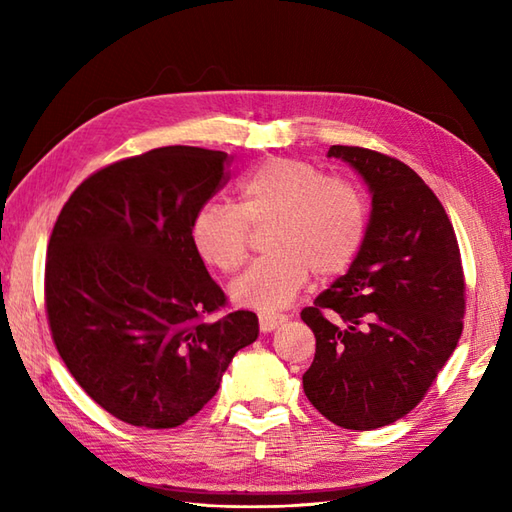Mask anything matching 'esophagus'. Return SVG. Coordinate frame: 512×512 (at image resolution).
<instances>
[{"label": "esophagus", "mask_w": 512, "mask_h": 512, "mask_svg": "<svg viewBox=\"0 0 512 512\" xmlns=\"http://www.w3.org/2000/svg\"><path fill=\"white\" fill-rule=\"evenodd\" d=\"M286 321V314H259V330L273 332L277 325Z\"/></svg>", "instance_id": "1"}]
</instances>
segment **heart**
<instances>
[{
	"label": "heart",
	"instance_id": "1",
	"mask_svg": "<svg viewBox=\"0 0 512 512\" xmlns=\"http://www.w3.org/2000/svg\"><path fill=\"white\" fill-rule=\"evenodd\" d=\"M273 222L259 259L231 284L237 306L275 312L290 306L319 277L345 273L361 253L367 204L361 189L328 178L312 162L268 158L239 182V206L209 202L195 213L191 242L206 264L233 273L248 255L251 226Z\"/></svg>",
	"mask_w": 512,
	"mask_h": 512
}]
</instances>
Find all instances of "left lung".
Segmentation results:
<instances>
[{
	"label": "left lung",
	"instance_id": "left-lung-1",
	"mask_svg": "<svg viewBox=\"0 0 512 512\" xmlns=\"http://www.w3.org/2000/svg\"><path fill=\"white\" fill-rule=\"evenodd\" d=\"M367 184L372 211L347 273L303 308L317 339L308 400L343 429L369 431L418 405L462 334L464 275L447 211L405 162L332 145Z\"/></svg>",
	"mask_w": 512,
	"mask_h": 512
}]
</instances>
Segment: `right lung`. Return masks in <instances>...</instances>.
I'll return each instance as SVG.
<instances>
[{
    "mask_svg": "<svg viewBox=\"0 0 512 512\" xmlns=\"http://www.w3.org/2000/svg\"><path fill=\"white\" fill-rule=\"evenodd\" d=\"M224 151L160 147L81 182L52 228L46 310L76 383L114 418L173 429L209 402L255 312L224 306L191 242L195 213L226 182Z\"/></svg>",
    "mask_w": 512,
    "mask_h": 512,
    "instance_id": "right-lung-1",
    "label": "right lung"
}]
</instances>
